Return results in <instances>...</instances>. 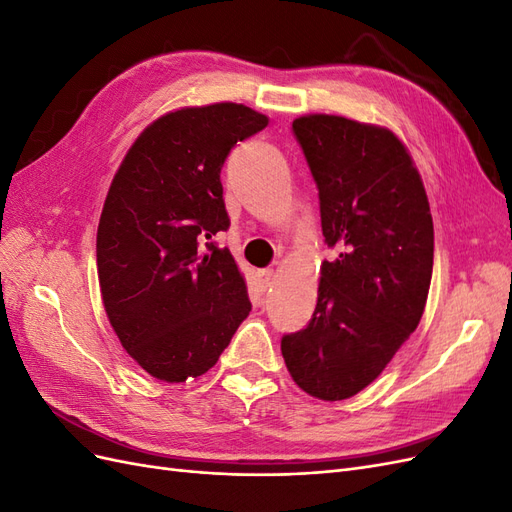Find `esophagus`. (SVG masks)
<instances>
[{
  "instance_id": "obj_1",
  "label": "esophagus",
  "mask_w": 512,
  "mask_h": 512,
  "mask_svg": "<svg viewBox=\"0 0 512 512\" xmlns=\"http://www.w3.org/2000/svg\"><path fill=\"white\" fill-rule=\"evenodd\" d=\"M256 282H258V288H260L262 292L269 290L271 284H273V271H271V269H260V271H256Z\"/></svg>"
}]
</instances>
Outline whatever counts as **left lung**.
Returning <instances> with one entry per match:
<instances>
[{
	"mask_svg": "<svg viewBox=\"0 0 512 512\" xmlns=\"http://www.w3.org/2000/svg\"><path fill=\"white\" fill-rule=\"evenodd\" d=\"M320 198L322 235L339 256L320 267L305 329L282 337L292 380L324 401L374 382L418 327L433 269L421 175L389 130L339 115L292 121Z\"/></svg>",
	"mask_w": 512,
	"mask_h": 512,
	"instance_id": "left-lung-1",
	"label": "left lung"
}]
</instances>
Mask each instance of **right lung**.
Here are the masks:
<instances>
[{
  "instance_id": "obj_1",
  "label": "right lung",
  "mask_w": 512,
  "mask_h": 512,
  "mask_svg": "<svg viewBox=\"0 0 512 512\" xmlns=\"http://www.w3.org/2000/svg\"><path fill=\"white\" fill-rule=\"evenodd\" d=\"M267 123L235 102L166 113L113 177L96 239L102 303L121 346L153 378L207 374L252 312L235 258L209 239L230 226L220 181L228 153Z\"/></svg>"
}]
</instances>
